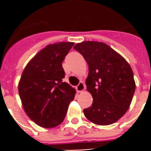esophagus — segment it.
<instances>
[{
    "instance_id": "1",
    "label": "esophagus",
    "mask_w": 151,
    "mask_h": 151,
    "mask_svg": "<svg viewBox=\"0 0 151 151\" xmlns=\"http://www.w3.org/2000/svg\"><path fill=\"white\" fill-rule=\"evenodd\" d=\"M85 89V84L82 82H80L79 84L76 86V90L78 92H82Z\"/></svg>"
}]
</instances>
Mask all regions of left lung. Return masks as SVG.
<instances>
[{
	"mask_svg": "<svg viewBox=\"0 0 151 151\" xmlns=\"http://www.w3.org/2000/svg\"><path fill=\"white\" fill-rule=\"evenodd\" d=\"M73 48L83 56L88 65L85 84L93 103L90 107L84 109L85 116L96 125L114 123L126 113L135 91L130 65L103 42L83 41Z\"/></svg>",
	"mask_w": 151,
	"mask_h": 151,
	"instance_id": "8db88e82",
	"label": "left lung"
}]
</instances>
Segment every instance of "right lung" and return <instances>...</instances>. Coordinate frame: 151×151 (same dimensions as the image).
<instances>
[{
    "label": "right lung",
    "mask_w": 151,
    "mask_h": 151,
    "mask_svg": "<svg viewBox=\"0 0 151 151\" xmlns=\"http://www.w3.org/2000/svg\"><path fill=\"white\" fill-rule=\"evenodd\" d=\"M73 45L65 41L47 45L22 73L18 85L22 105L30 119L41 127L51 129L62 123L74 100L76 89L62 80V63Z\"/></svg>",
    "instance_id": "right-lung-1"
}]
</instances>
